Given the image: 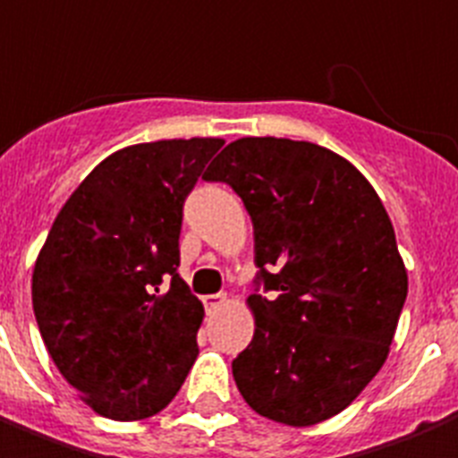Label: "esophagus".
Returning <instances> with one entry per match:
<instances>
[{
    "mask_svg": "<svg viewBox=\"0 0 458 458\" xmlns=\"http://www.w3.org/2000/svg\"><path fill=\"white\" fill-rule=\"evenodd\" d=\"M225 301H228L225 293H211V296H203V306L206 310H216V308L225 306Z\"/></svg>",
    "mask_w": 458,
    "mask_h": 458,
    "instance_id": "34e87169",
    "label": "esophagus"
}]
</instances>
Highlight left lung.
<instances>
[{"instance_id": "1", "label": "left lung", "mask_w": 458, "mask_h": 458, "mask_svg": "<svg viewBox=\"0 0 458 458\" xmlns=\"http://www.w3.org/2000/svg\"><path fill=\"white\" fill-rule=\"evenodd\" d=\"M203 179L228 184L255 228V337L233 359L238 391L291 428L333 418L384 367L408 296L384 203L344 157L286 138H240Z\"/></svg>"}]
</instances>
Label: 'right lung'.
<instances>
[{"label":"right lung","mask_w":458,"mask_h":458,"mask_svg":"<svg viewBox=\"0 0 458 458\" xmlns=\"http://www.w3.org/2000/svg\"><path fill=\"white\" fill-rule=\"evenodd\" d=\"M218 138L131 145L91 169L33 269V313L65 381L121 422L167 408L194 367L201 301L177 274L184 201Z\"/></svg>","instance_id":"right-lung-1"}]
</instances>
